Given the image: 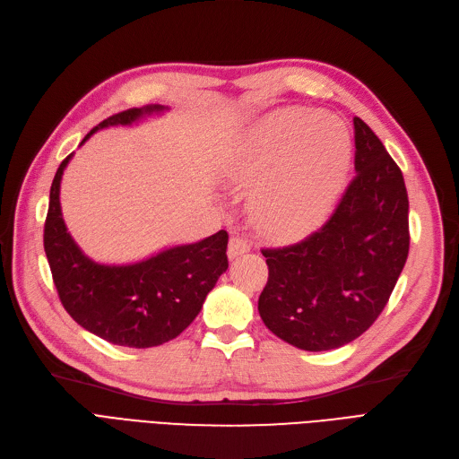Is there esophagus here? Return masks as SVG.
<instances>
[{
    "label": "esophagus",
    "mask_w": 459,
    "mask_h": 459,
    "mask_svg": "<svg viewBox=\"0 0 459 459\" xmlns=\"http://www.w3.org/2000/svg\"><path fill=\"white\" fill-rule=\"evenodd\" d=\"M251 249V242L244 236H232L229 242V256L236 258L238 255H244Z\"/></svg>",
    "instance_id": "1"
}]
</instances>
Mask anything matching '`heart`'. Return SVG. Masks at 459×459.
I'll list each match as a JSON object with an SVG mask.
<instances>
[{
    "label": "heart",
    "mask_w": 459,
    "mask_h": 459,
    "mask_svg": "<svg viewBox=\"0 0 459 459\" xmlns=\"http://www.w3.org/2000/svg\"><path fill=\"white\" fill-rule=\"evenodd\" d=\"M351 136L330 116L290 110L253 133L234 159L236 182L256 187L251 212L275 236L315 227L340 195L351 165Z\"/></svg>",
    "instance_id": "b5f03b06"
}]
</instances>
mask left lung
I'll use <instances>...</instances> for the list:
<instances>
[{
    "label": "left lung",
    "mask_w": 459,
    "mask_h": 459,
    "mask_svg": "<svg viewBox=\"0 0 459 459\" xmlns=\"http://www.w3.org/2000/svg\"><path fill=\"white\" fill-rule=\"evenodd\" d=\"M354 169L340 203L304 240L261 249L268 281L264 325L304 351H330L362 335L383 313L409 255V196L402 169L360 117Z\"/></svg>",
    "instance_id": "1"
}]
</instances>
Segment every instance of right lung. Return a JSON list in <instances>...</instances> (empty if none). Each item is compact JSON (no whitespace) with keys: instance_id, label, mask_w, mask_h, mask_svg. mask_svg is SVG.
Returning <instances> with one entry per match:
<instances>
[{"instance_id":"add662e5","label":"right lung","mask_w":459,"mask_h":459,"mask_svg":"<svg viewBox=\"0 0 459 459\" xmlns=\"http://www.w3.org/2000/svg\"><path fill=\"white\" fill-rule=\"evenodd\" d=\"M161 107L129 108L93 127L127 126ZM71 155L59 165L45 221V253L59 302L74 321L105 342L148 349L180 335L201 311L206 294L229 268L227 230L203 242L172 247L131 266L91 263L69 236L59 208V182Z\"/></svg>"}]
</instances>
